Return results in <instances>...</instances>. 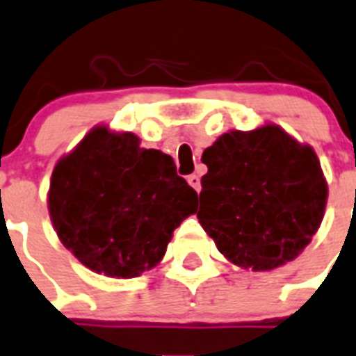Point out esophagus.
I'll use <instances>...</instances> for the list:
<instances>
[{
    "label": "esophagus",
    "mask_w": 356,
    "mask_h": 356,
    "mask_svg": "<svg viewBox=\"0 0 356 356\" xmlns=\"http://www.w3.org/2000/svg\"><path fill=\"white\" fill-rule=\"evenodd\" d=\"M188 184H190V186L193 188V190H195V192H201V179L197 177V175H195V173H193V175H188Z\"/></svg>",
    "instance_id": "34e87169"
}]
</instances>
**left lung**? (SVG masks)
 <instances>
[{"instance_id": "1", "label": "left lung", "mask_w": 356, "mask_h": 356, "mask_svg": "<svg viewBox=\"0 0 356 356\" xmlns=\"http://www.w3.org/2000/svg\"><path fill=\"white\" fill-rule=\"evenodd\" d=\"M197 219L218 250L245 270H274L311 243L327 181L309 144L273 122L230 129L203 152Z\"/></svg>"}]
</instances>
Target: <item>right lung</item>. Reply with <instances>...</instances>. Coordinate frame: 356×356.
Masks as SVG:
<instances>
[{"instance_id":"add662e5","label":"right lung","mask_w":356,"mask_h":356,"mask_svg":"<svg viewBox=\"0 0 356 356\" xmlns=\"http://www.w3.org/2000/svg\"><path fill=\"white\" fill-rule=\"evenodd\" d=\"M195 201L170 155L106 124L58 159L47 192L63 247L89 270L117 280L157 267Z\"/></svg>"}]
</instances>
